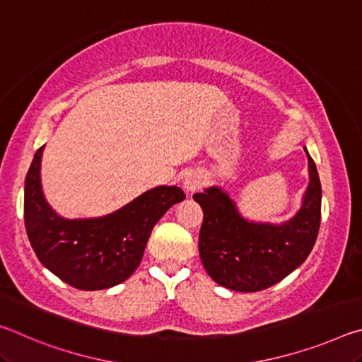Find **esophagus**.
Returning <instances> with one entry per match:
<instances>
[{
	"label": "esophagus",
	"mask_w": 362,
	"mask_h": 362,
	"mask_svg": "<svg viewBox=\"0 0 362 362\" xmlns=\"http://www.w3.org/2000/svg\"><path fill=\"white\" fill-rule=\"evenodd\" d=\"M201 187H203V179H201V175L196 174V173L188 174L185 177V180H183V188H185V192L188 194L194 193L196 189H199Z\"/></svg>",
	"instance_id": "34e87169"
}]
</instances>
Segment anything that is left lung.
<instances>
[{
  "label": "left lung",
  "mask_w": 362,
  "mask_h": 362,
  "mask_svg": "<svg viewBox=\"0 0 362 362\" xmlns=\"http://www.w3.org/2000/svg\"><path fill=\"white\" fill-rule=\"evenodd\" d=\"M305 153L308 187L296 216L283 223L243 217L222 187L193 194L204 214L201 262L217 284L236 292L263 291L284 279L310 255L321 223V182L308 150Z\"/></svg>",
  "instance_id": "obj_1"
}]
</instances>
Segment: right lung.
<instances>
[{
    "label": "right lung",
    "mask_w": 362,
    "mask_h": 362,
    "mask_svg": "<svg viewBox=\"0 0 362 362\" xmlns=\"http://www.w3.org/2000/svg\"><path fill=\"white\" fill-rule=\"evenodd\" d=\"M35 153L25 177L23 217L30 244L49 272L81 291H102L136 272L153 226L185 199L182 188L159 185L102 217L65 218L52 209L41 185V158Z\"/></svg>",
    "instance_id": "1"
}]
</instances>
